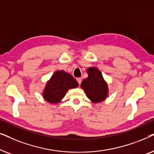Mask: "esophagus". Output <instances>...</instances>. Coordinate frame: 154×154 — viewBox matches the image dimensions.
<instances>
[{
  "label": "esophagus",
  "mask_w": 154,
  "mask_h": 154,
  "mask_svg": "<svg viewBox=\"0 0 154 154\" xmlns=\"http://www.w3.org/2000/svg\"><path fill=\"white\" fill-rule=\"evenodd\" d=\"M76 81H78V83H79V85H81V81H82V79H81V78H78V79H76Z\"/></svg>",
  "instance_id": "esophagus-1"
}]
</instances>
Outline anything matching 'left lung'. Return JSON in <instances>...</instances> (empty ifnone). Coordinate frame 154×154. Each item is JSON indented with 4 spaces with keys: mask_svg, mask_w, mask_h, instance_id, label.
Listing matches in <instances>:
<instances>
[{
    "mask_svg": "<svg viewBox=\"0 0 154 154\" xmlns=\"http://www.w3.org/2000/svg\"><path fill=\"white\" fill-rule=\"evenodd\" d=\"M88 77L82 81L81 87L92 103H100L106 100L109 94L107 83L101 71L96 67H89Z\"/></svg>",
    "mask_w": 154,
    "mask_h": 154,
    "instance_id": "obj_1",
    "label": "left lung"
}]
</instances>
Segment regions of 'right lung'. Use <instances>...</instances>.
I'll list each match as a JSON object with an SVG mask.
<instances>
[{
	"mask_svg": "<svg viewBox=\"0 0 154 154\" xmlns=\"http://www.w3.org/2000/svg\"><path fill=\"white\" fill-rule=\"evenodd\" d=\"M79 85L76 80L69 73L63 70L57 71L46 83L43 92V98L50 104H57L61 102L69 89Z\"/></svg>",
	"mask_w": 154,
	"mask_h": 154,
	"instance_id": "right-lung-1",
	"label": "right lung"
}]
</instances>
